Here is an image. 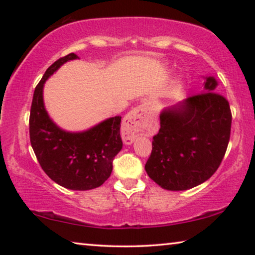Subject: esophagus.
Wrapping results in <instances>:
<instances>
[{
  "label": "esophagus",
  "mask_w": 255,
  "mask_h": 255,
  "mask_svg": "<svg viewBox=\"0 0 255 255\" xmlns=\"http://www.w3.org/2000/svg\"><path fill=\"white\" fill-rule=\"evenodd\" d=\"M148 125V111L145 105L135 108L126 116L123 124L122 138L126 145H130L135 138L145 132Z\"/></svg>",
  "instance_id": "obj_1"
}]
</instances>
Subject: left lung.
<instances>
[{"label":"left lung","mask_w":255,"mask_h":255,"mask_svg":"<svg viewBox=\"0 0 255 255\" xmlns=\"http://www.w3.org/2000/svg\"><path fill=\"white\" fill-rule=\"evenodd\" d=\"M216 86L214 77H206L201 93L161 112V128L153 137L145 170L163 189L197 187L221 165L230 141L232 112Z\"/></svg>","instance_id":"8db88e82"}]
</instances>
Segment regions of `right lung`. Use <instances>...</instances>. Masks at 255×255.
Listing matches in <instances>:
<instances>
[{"label": "right lung", "instance_id": "add662e5", "mask_svg": "<svg viewBox=\"0 0 255 255\" xmlns=\"http://www.w3.org/2000/svg\"><path fill=\"white\" fill-rule=\"evenodd\" d=\"M71 53L47 68L33 92L29 118L30 143L41 169L62 187L91 190L100 187L112 172V161L120 149L122 117H112L82 132L60 129L45 109L42 89L46 80L64 63L77 59Z\"/></svg>", "mask_w": 255, "mask_h": 255}]
</instances>
